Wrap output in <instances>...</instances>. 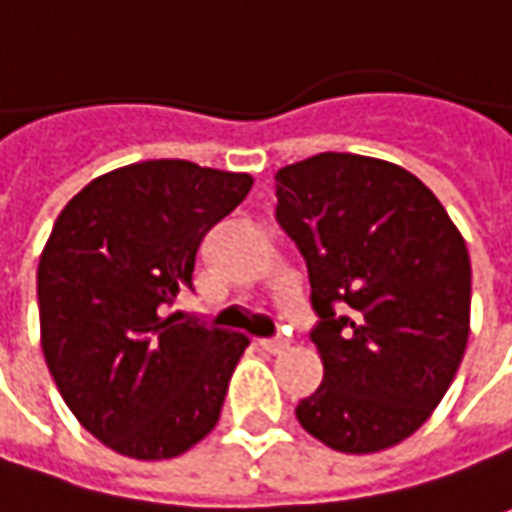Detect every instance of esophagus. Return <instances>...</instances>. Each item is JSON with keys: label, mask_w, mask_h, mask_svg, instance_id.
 <instances>
[{"label": "esophagus", "mask_w": 512, "mask_h": 512, "mask_svg": "<svg viewBox=\"0 0 512 512\" xmlns=\"http://www.w3.org/2000/svg\"><path fill=\"white\" fill-rule=\"evenodd\" d=\"M257 345H260L266 354H283V351L289 348V343H286V340H260Z\"/></svg>", "instance_id": "34e87169"}]
</instances>
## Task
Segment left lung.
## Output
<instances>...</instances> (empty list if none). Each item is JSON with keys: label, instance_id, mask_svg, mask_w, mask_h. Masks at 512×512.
Listing matches in <instances>:
<instances>
[{"label": "left lung", "instance_id": "1", "mask_svg": "<svg viewBox=\"0 0 512 512\" xmlns=\"http://www.w3.org/2000/svg\"><path fill=\"white\" fill-rule=\"evenodd\" d=\"M274 218L306 257L323 382L297 422L340 453L416 433L470 334V255L448 209L399 164L320 152L277 169Z\"/></svg>", "mask_w": 512, "mask_h": 512}]
</instances>
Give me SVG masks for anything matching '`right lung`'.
Wrapping results in <instances>:
<instances>
[{
	"instance_id": "1",
	"label": "right lung",
	"mask_w": 512,
	"mask_h": 512,
	"mask_svg": "<svg viewBox=\"0 0 512 512\" xmlns=\"http://www.w3.org/2000/svg\"><path fill=\"white\" fill-rule=\"evenodd\" d=\"M249 172L161 158L104 172L47 238L36 291L42 351L67 408L107 448L175 459L221 419L249 340L167 314L203 235L249 195Z\"/></svg>"
}]
</instances>
